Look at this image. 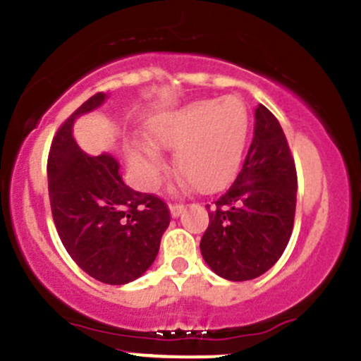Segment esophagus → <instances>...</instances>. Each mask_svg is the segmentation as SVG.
I'll use <instances>...</instances> for the list:
<instances>
[{
	"label": "esophagus",
	"instance_id": "1",
	"mask_svg": "<svg viewBox=\"0 0 361 361\" xmlns=\"http://www.w3.org/2000/svg\"><path fill=\"white\" fill-rule=\"evenodd\" d=\"M169 211H171V216H173V218H178V216L185 211V206L183 204H171Z\"/></svg>",
	"mask_w": 361,
	"mask_h": 361
}]
</instances>
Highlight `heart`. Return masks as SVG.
<instances>
[{"label": "heart", "mask_w": 361, "mask_h": 361, "mask_svg": "<svg viewBox=\"0 0 361 361\" xmlns=\"http://www.w3.org/2000/svg\"><path fill=\"white\" fill-rule=\"evenodd\" d=\"M247 138V112L237 98L200 100L162 117L152 130V143L176 150L174 164L200 192H214L233 176ZM143 183L154 187L162 159L154 149L135 155Z\"/></svg>", "instance_id": "1"}]
</instances>
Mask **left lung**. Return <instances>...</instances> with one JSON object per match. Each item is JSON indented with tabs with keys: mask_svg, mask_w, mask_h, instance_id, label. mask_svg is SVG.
<instances>
[{
	"mask_svg": "<svg viewBox=\"0 0 361 361\" xmlns=\"http://www.w3.org/2000/svg\"><path fill=\"white\" fill-rule=\"evenodd\" d=\"M254 138L240 173L207 204L209 226L200 240L216 275L244 282L268 271L286 250L294 226L298 174L276 117L257 105Z\"/></svg>",
	"mask_w": 361,
	"mask_h": 361,
	"instance_id": "8db88e82",
	"label": "left lung"
}]
</instances>
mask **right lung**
Returning <instances> with one entry per match:
<instances>
[{"label":"right lung","mask_w":361,"mask_h":361,"mask_svg":"<svg viewBox=\"0 0 361 361\" xmlns=\"http://www.w3.org/2000/svg\"><path fill=\"white\" fill-rule=\"evenodd\" d=\"M105 98L93 94L59 128L48 154V193L59 237L75 264L100 282L123 286L154 263L171 214L162 199L124 185L111 154L88 155L75 143V117Z\"/></svg>","instance_id":"right-lung-1"}]
</instances>
